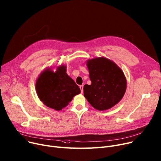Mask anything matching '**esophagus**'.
I'll use <instances>...</instances> for the list:
<instances>
[{
  "label": "esophagus",
  "instance_id": "esophagus-1",
  "mask_svg": "<svg viewBox=\"0 0 161 161\" xmlns=\"http://www.w3.org/2000/svg\"><path fill=\"white\" fill-rule=\"evenodd\" d=\"M79 88H80V91H81V93H83V88H84V85H80V86H79Z\"/></svg>",
  "mask_w": 161,
  "mask_h": 161
}]
</instances>
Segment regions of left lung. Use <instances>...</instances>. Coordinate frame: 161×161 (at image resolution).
<instances>
[{
  "label": "left lung",
  "mask_w": 161,
  "mask_h": 161,
  "mask_svg": "<svg viewBox=\"0 0 161 161\" xmlns=\"http://www.w3.org/2000/svg\"><path fill=\"white\" fill-rule=\"evenodd\" d=\"M91 85L84 86V96L97 110L108 109L117 104L126 92L127 82L122 69L105 57L88 60Z\"/></svg>",
  "instance_id": "left-lung-1"
}]
</instances>
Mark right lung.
Returning <instances> with one entry per match:
<instances>
[{
  "label": "right lung",
  "mask_w": 161,
  "mask_h": 161,
  "mask_svg": "<svg viewBox=\"0 0 161 161\" xmlns=\"http://www.w3.org/2000/svg\"><path fill=\"white\" fill-rule=\"evenodd\" d=\"M39 99L47 107L60 111L68 105L74 96L80 93L79 86L66 73V66L61 65L54 72L44 70L36 81Z\"/></svg>",
  "instance_id": "add662e5"
}]
</instances>
